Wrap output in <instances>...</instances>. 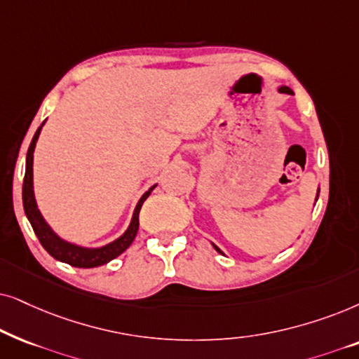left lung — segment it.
<instances>
[{"mask_svg":"<svg viewBox=\"0 0 359 359\" xmlns=\"http://www.w3.org/2000/svg\"><path fill=\"white\" fill-rule=\"evenodd\" d=\"M279 92H280V93H287V95H292V90H290V88H287V87H280V88H279ZM215 250H217L218 252H222V251H219V250H218V248H217V246H215Z\"/></svg>","mask_w":359,"mask_h":359,"instance_id":"obj_1","label":"left lung"}]
</instances>
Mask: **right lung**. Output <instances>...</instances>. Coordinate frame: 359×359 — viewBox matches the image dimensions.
Returning <instances> with one entry per match:
<instances>
[{
    "label": "right lung",
    "instance_id": "add662e5",
    "mask_svg": "<svg viewBox=\"0 0 359 359\" xmlns=\"http://www.w3.org/2000/svg\"><path fill=\"white\" fill-rule=\"evenodd\" d=\"M42 124L39 130L36 131L34 137H32L29 149H27V157H26V174H24V184H22V205H24V212H26V217L31 222V226L34 229L36 236L39 238L41 245L44 246V250L49 252L52 257H55L57 261L67 262V264L75 266V267H97V266L107 264V262L121 255L123 251H126L128 248L131 246V243L135 241V238L137 235V228H140V210L156 185L152 189H149V192L142 195L141 200L136 205L130 228H128L126 233H124L123 236H119L116 241L109 243V245L103 248L88 250V248H80V246L72 245V243L60 240V238L52 231L49 224L46 223V219L42 218L39 210H37L34 190H32V157H34L32 154H34V147H36L37 137L41 135Z\"/></svg>",
    "mask_w": 359,
    "mask_h": 359
}]
</instances>
